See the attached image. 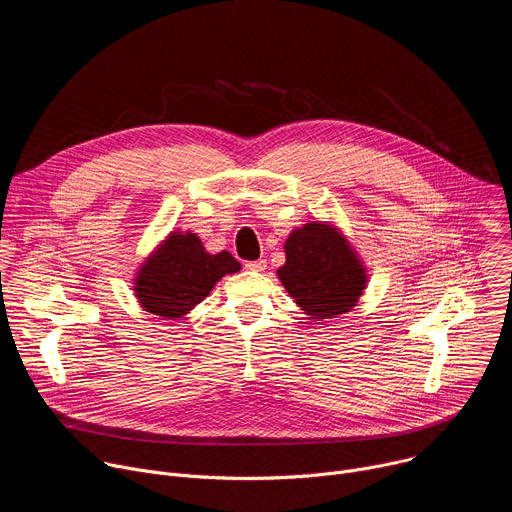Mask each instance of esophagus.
<instances>
[{
  "label": "esophagus",
  "instance_id": "1",
  "mask_svg": "<svg viewBox=\"0 0 512 512\" xmlns=\"http://www.w3.org/2000/svg\"><path fill=\"white\" fill-rule=\"evenodd\" d=\"M265 267H267V261H265V259H257V261H247V263H245V269H247V271H255V273L265 271Z\"/></svg>",
  "mask_w": 512,
  "mask_h": 512
}]
</instances>
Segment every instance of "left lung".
Listing matches in <instances>:
<instances>
[{"label":"left lung","instance_id":"left-lung-1","mask_svg":"<svg viewBox=\"0 0 512 512\" xmlns=\"http://www.w3.org/2000/svg\"><path fill=\"white\" fill-rule=\"evenodd\" d=\"M277 277L310 320L350 312L367 285V271L346 239L318 221L289 233Z\"/></svg>","mask_w":512,"mask_h":512}]
</instances>
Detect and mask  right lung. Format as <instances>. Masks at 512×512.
Masks as SVG:
<instances>
[{"label":"right lung","mask_w":512,"mask_h":512,"mask_svg":"<svg viewBox=\"0 0 512 512\" xmlns=\"http://www.w3.org/2000/svg\"><path fill=\"white\" fill-rule=\"evenodd\" d=\"M239 269L241 263L229 251L206 253L196 233H170L141 265L135 298L145 312L182 318L210 294L218 279Z\"/></svg>","instance_id":"add662e5"}]
</instances>
